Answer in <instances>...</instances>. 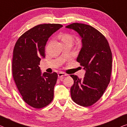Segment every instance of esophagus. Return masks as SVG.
<instances>
[{
  "instance_id": "1",
  "label": "esophagus",
  "mask_w": 127,
  "mask_h": 127,
  "mask_svg": "<svg viewBox=\"0 0 127 127\" xmlns=\"http://www.w3.org/2000/svg\"><path fill=\"white\" fill-rule=\"evenodd\" d=\"M67 76V74H65V73H64V72H59L58 73V77L59 78H62V77H63L64 76Z\"/></svg>"
}]
</instances>
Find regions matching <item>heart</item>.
I'll return each mask as SVG.
<instances>
[{
    "label": "heart",
    "mask_w": 127,
    "mask_h": 127,
    "mask_svg": "<svg viewBox=\"0 0 127 127\" xmlns=\"http://www.w3.org/2000/svg\"><path fill=\"white\" fill-rule=\"evenodd\" d=\"M59 38L60 39L63 44L67 43H72L73 40V37L71 34L67 33H63L59 35Z\"/></svg>",
    "instance_id": "heart-1"
}]
</instances>
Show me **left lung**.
I'll list each match as a JSON object with an SVG mask.
<instances>
[{
	"instance_id": "left-lung-1",
	"label": "left lung",
	"mask_w": 127,
	"mask_h": 127,
	"mask_svg": "<svg viewBox=\"0 0 127 127\" xmlns=\"http://www.w3.org/2000/svg\"><path fill=\"white\" fill-rule=\"evenodd\" d=\"M66 28L75 30L82 37V47L76 60L86 71L83 79L70 75L74 81L71 98L77 104L90 107L100 99L110 82L112 52L105 37L92 26L74 23Z\"/></svg>"
}]
</instances>
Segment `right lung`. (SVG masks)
Returning <instances> with one entry per match:
<instances>
[{"label": "right lung", "mask_w": 127, "mask_h": 127, "mask_svg": "<svg viewBox=\"0 0 127 127\" xmlns=\"http://www.w3.org/2000/svg\"><path fill=\"white\" fill-rule=\"evenodd\" d=\"M62 27L60 24L36 26L20 36L15 45L13 77L23 99L35 108L45 107L54 99L57 73L44 72L41 75L39 65L41 58H45L48 38Z\"/></svg>", "instance_id": "1"}]
</instances>
